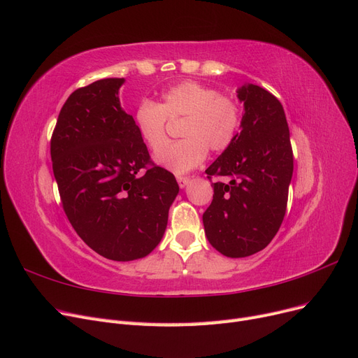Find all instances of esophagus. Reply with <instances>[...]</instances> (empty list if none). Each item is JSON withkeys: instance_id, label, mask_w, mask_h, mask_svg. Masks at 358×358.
<instances>
[{"instance_id": "1", "label": "esophagus", "mask_w": 358, "mask_h": 358, "mask_svg": "<svg viewBox=\"0 0 358 358\" xmlns=\"http://www.w3.org/2000/svg\"><path fill=\"white\" fill-rule=\"evenodd\" d=\"M176 180H178V183H179V187H180V188H185V187L188 185L189 178H187V176H176Z\"/></svg>"}]
</instances>
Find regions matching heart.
I'll list each match as a JSON object with an SVG mask.
<instances>
[{"instance_id":"b5f03b06","label":"heart","mask_w":358,"mask_h":358,"mask_svg":"<svg viewBox=\"0 0 358 358\" xmlns=\"http://www.w3.org/2000/svg\"><path fill=\"white\" fill-rule=\"evenodd\" d=\"M182 119L180 135L184 138L157 154L159 166L175 173L196 169L212 152L227 149L241 127V106L230 96L220 95L199 82H182L162 92L161 101H142L136 109L134 124L150 150L166 143V124Z\"/></svg>"}]
</instances>
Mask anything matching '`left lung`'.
Returning <instances> with one entry per match:
<instances>
[{
    "label": "left lung",
    "mask_w": 358,
    "mask_h": 358,
    "mask_svg": "<svg viewBox=\"0 0 358 358\" xmlns=\"http://www.w3.org/2000/svg\"><path fill=\"white\" fill-rule=\"evenodd\" d=\"M237 96L245 106L242 131L206 170L209 179L220 180L203 213L209 243L231 258L252 255L272 242L284 221L294 169L282 104L252 83Z\"/></svg>",
    "instance_id": "1"
}]
</instances>
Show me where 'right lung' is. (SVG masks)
<instances>
[{
    "instance_id": "add662e5",
    "label": "right lung",
    "mask_w": 358,
    "mask_h": 358,
    "mask_svg": "<svg viewBox=\"0 0 358 358\" xmlns=\"http://www.w3.org/2000/svg\"><path fill=\"white\" fill-rule=\"evenodd\" d=\"M122 83L101 79L69 96L52 133L50 157L76 233L96 254L131 262L161 242L179 185L154 164L133 116L121 109Z\"/></svg>"
}]
</instances>
